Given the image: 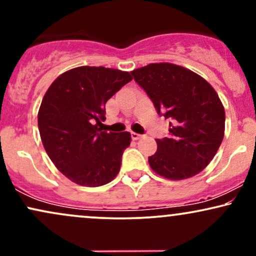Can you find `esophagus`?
I'll use <instances>...</instances> for the list:
<instances>
[{"label": "esophagus", "mask_w": 256, "mask_h": 256, "mask_svg": "<svg viewBox=\"0 0 256 256\" xmlns=\"http://www.w3.org/2000/svg\"><path fill=\"white\" fill-rule=\"evenodd\" d=\"M131 137H132V140H140V138H142L143 136H142V134H136V132H131Z\"/></svg>", "instance_id": "obj_1"}]
</instances>
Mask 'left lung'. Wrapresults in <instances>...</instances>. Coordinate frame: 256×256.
Wrapping results in <instances>:
<instances>
[{
    "label": "left lung",
    "instance_id": "obj_1",
    "mask_svg": "<svg viewBox=\"0 0 256 256\" xmlns=\"http://www.w3.org/2000/svg\"><path fill=\"white\" fill-rule=\"evenodd\" d=\"M160 116L171 119L170 136L156 140L149 156L155 173L171 180L194 177L212 161L225 132V110L213 86L198 73L170 62L131 72Z\"/></svg>",
    "mask_w": 256,
    "mask_h": 256
}]
</instances>
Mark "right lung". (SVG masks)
Masks as SVG:
<instances>
[{"instance_id": "right-lung-1", "label": "right lung", "mask_w": 256, "mask_h": 256, "mask_svg": "<svg viewBox=\"0 0 256 256\" xmlns=\"http://www.w3.org/2000/svg\"><path fill=\"white\" fill-rule=\"evenodd\" d=\"M132 80L131 73L80 66L52 82L38 110V130L56 168L82 186H101L116 177L130 132H106V102Z\"/></svg>"}]
</instances>
